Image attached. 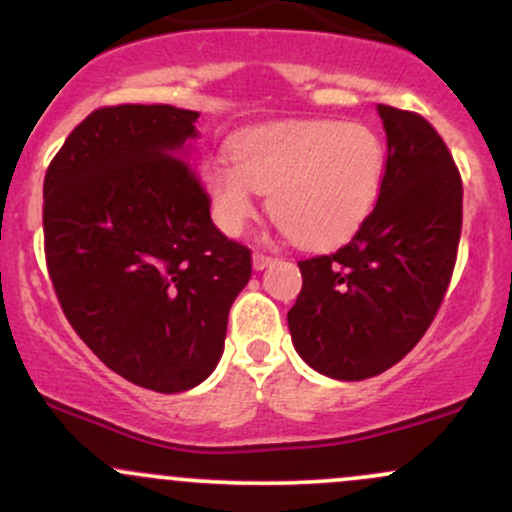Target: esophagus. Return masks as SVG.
<instances>
[{"label":"esophagus","instance_id":"obj_1","mask_svg":"<svg viewBox=\"0 0 512 512\" xmlns=\"http://www.w3.org/2000/svg\"><path fill=\"white\" fill-rule=\"evenodd\" d=\"M272 262H274V257L272 255H264V252H255V255H252V267H255L257 272L267 269Z\"/></svg>","mask_w":512,"mask_h":512}]
</instances>
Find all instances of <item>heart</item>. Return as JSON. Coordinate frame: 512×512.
Returning a JSON list of instances; mask_svg holds the SVG:
<instances>
[{
	"instance_id": "b5f03b06",
	"label": "heart",
	"mask_w": 512,
	"mask_h": 512,
	"mask_svg": "<svg viewBox=\"0 0 512 512\" xmlns=\"http://www.w3.org/2000/svg\"><path fill=\"white\" fill-rule=\"evenodd\" d=\"M236 161L209 168L214 219L240 233L269 192V214L296 245L334 248L366 223L385 178L383 139L358 122H286L238 137Z\"/></svg>"
}]
</instances>
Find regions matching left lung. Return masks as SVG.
<instances>
[{
	"instance_id": "1",
	"label": "left lung",
	"mask_w": 512,
	"mask_h": 512,
	"mask_svg": "<svg viewBox=\"0 0 512 512\" xmlns=\"http://www.w3.org/2000/svg\"><path fill=\"white\" fill-rule=\"evenodd\" d=\"M387 134L375 209L332 255L301 260L289 310L296 351L317 373L366 380L419 344L436 317L462 233V178L443 137L411 110L378 105Z\"/></svg>"
}]
</instances>
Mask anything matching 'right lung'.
Segmentation results:
<instances>
[{
  "label": "right lung",
  "instance_id": "obj_1",
  "mask_svg": "<svg viewBox=\"0 0 512 512\" xmlns=\"http://www.w3.org/2000/svg\"><path fill=\"white\" fill-rule=\"evenodd\" d=\"M197 117L163 103L93 110L43 185L45 262L69 325L110 370L166 395L209 378L252 274L250 248L214 226L175 156Z\"/></svg>",
  "mask_w": 512,
  "mask_h": 512
}]
</instances>
